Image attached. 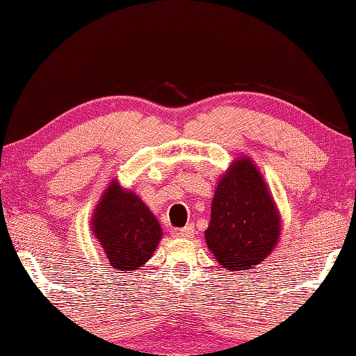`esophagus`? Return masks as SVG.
Instances as JSON below:
<instances>
[{
	"label": "esophagus",
	"mask_w": 356,
	"mask_h": 356,
	"mask_svg": "<svg viewBox=\"0 0 356 356\" xmlns=\"http://www.w3.org/2000/svg\"><path fill=\"white\" fill-rule=\"evenodd\" d=\"M194 225L190 223L186 225L185 228H180V229H176L174 231V236L179 237V238H191L194 236Z\"/></svg>",
	"instance_id": "esophagus-1"
}]
</instances>
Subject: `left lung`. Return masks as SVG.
Segmentation results:
<instances>
[{
  "mask_svg": "<svg viewBox=\"0 0 356 356\" xmlns=\"http://www.w3.org/2000/svg\"><path fill=\"white\" fill-rule=\"evenodd\" d=\"M282 216L251 157L234 159L217 180L208 249L226 270L248 272L264 261L278 245Z\"/></svg>",
  "mask_w": 356,
  "mask_h": 356,
  "instance_id": "obj_1",
  "label": "left lung"
}]
</instances>
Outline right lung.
<instances>
[{"label":"right lung","instance_id":"add662e5","mask_svg":"<svg viewBox=\"0 0 356 356\" xmlns=\"http://www.w3.org/2000/svg\"><path fill=\"white\" fill-rule=\"evenodd\" d=\"M113 270H138L154 254L163 236L161 223L138 194L111 179L90 220Z\"/></svg>","mask_w":356,"mask_h":356}]
</instances>
